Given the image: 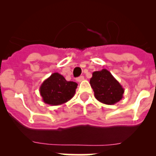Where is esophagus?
<instances>
[{"mask_svg":"<svg viewBox=\"0 0 156 156\" xmlns=\"http://www.w3.org/2000/svg\"><path fill=\"white\" fill-rule=\"evenodd\" d=\"M84 80V76H81L78 77V78H76V81L77 82H81V81H83Z\"/></svg>","mask_w":156,"mask_h":156,"instance_id":"1","label":"esophagus"}]
</instances>
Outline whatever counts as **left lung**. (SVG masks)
Returning a JSON list of instances; mask_svg holds the SVG:
<instances>
[{"instance_id": "left-lung-1", "label": "left lung", "mask_w": 156, "mask_h": 156, "mask_svg": "<svg viewBox=\"0 0 156 156\" xmlns=\"http://www.w3.org/2000/svg\"><path fill=\"white\" fill-rule=\"evenodd\" d=\"M90 84L95 98L105 105H115L123 97L124 89L108 70L103 69L92 73Z\"/></svg>"}]
</instances>
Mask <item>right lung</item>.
I'll return each mask as SVG.
<instances>
[{
    "mask_svg": "<svg viewBox=\"0 0 156 156\" xmlns=\"http://www.w3.org/2000/svg\"><path fill=\"white\" fill-rule=\"evenodd\" d=\"M77 84L67 81L62 75L54 73L40 87V94L44 102L50 105L64 104L73 97Z\"/></svg>",
    "mask_w": 156,
    "mask_h": 156,
    "instance_id": "right-lung-1",
    "label": "right lung"
}]
</instances>
